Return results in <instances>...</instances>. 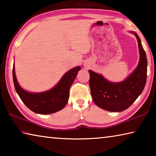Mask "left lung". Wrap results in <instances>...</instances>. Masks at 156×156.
<instances>
[{
	"instance_id": "8db88e82",
	"label": "left lung",
	"mask_w": 156,
	"mask_h": 156,
	"mask_svg": "<svg viewBox=\"0 0 156 156\" xmlns=\"http://www.w3.org/2000/svg\"><path fill=\"white\" fill-rule=\"evenodd\" d=\"M140 51L138 67L120 83H111L103 76L89 70V87L94 102L101 109L112 112H122L129 108L142 94L147 80V59L141 41L136 32Z\"/></svg>"
}]
</instances>
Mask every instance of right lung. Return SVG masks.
<instances>
[{
    "label": "right lung",
    "instance_id": "right-lung-1",
    "mask_svg": "<svg viewBox=\"0 0 156 156\" xmlns=\"http://www.w3.org/2000/svg\"><path fill=\"white\" fill-rule=\"evenodd\" d=\"M80 67L72 69L65 73L54 88L41 93H30L20 87L16 78L14 65H13V80L18 96L29 109L39 114H50L61 110L67 103L69 89Z\"/></svg>",
    "mask_w": 156,
    "mask_h": 156
}]
</instances>
